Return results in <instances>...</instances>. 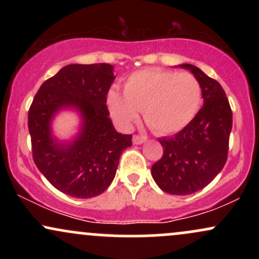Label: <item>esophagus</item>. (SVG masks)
<instances>
[{"label":"esophagus","mask_w":259,"mask_h":259,"mask_svg":"<svg viewBox=\"0 0 259 259\" xmlns=\"http://www.w3.org/2000/svg\"><path fill=\"white\" fill-rule=\"evenodd\" d=\"M146 140H147L146 136H142V135H134V138H133V142H134V145H141V144H144V142L146 141Z\"/></svg>","instance_id":"esophagus-1"}]
</instances>
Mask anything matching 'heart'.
<instances>
[{
  "instance_id": "obj_1",
  "label": "heart",
  "mask_w": 259,
  "mask_h": 259,
  "mask_svg": "<svg viewBox=\"0 0 259 259\" xmlns=\"http://www.w3.org/2000/svg\"><path fill=\"white\" fill-rule=\"evenodd\" d=\"M123 95L111 90L107 96L109 112L118 124L130 127L139 111L153 132L175 134L195 119L202 105V89L196 76L165 69H142L130 74Z\"/></svg>"
}]
</instances>
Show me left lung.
<instances>
[{
    "label": "left lung",
    "mask_w": 259,
    "mask_h": 259,
    "mask_svg": "<svg viewBox=\"0 0 259 259\" xmlns=\"http://www.w3.org/2000/svg\"><path fill=\"white\" fill-rule=\"evenodd\" d=\"M190 70L202 89L203 107L195 119L174 136L159 139L163 156L151 168L153 180L170 195H191L206 187L221 173L228 158L233 113L218 81L192 64Z\"/></svg>",
    "instance_id": "left-lung-1"
}]
</instances>
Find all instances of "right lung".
<instances>
[{"label": "right lung", "mask_w": 259, "mask_h": 259, "mask_svg": "<svg viewBox=\"0 0 259 259\" xmlns=\"http://www.w3.org/2000/svg\"><path fill=\"white\" fill-rule=\"evenodd\" d=\"M113 70L107 63L65 65L40 86L29 109L35 164L56 189L72 197L102 194L114 179L121 152L132 146L133 136L114 129L106 106ZM64 109L80 117L78 133L69 142L52 133L53 119Z\"/></svg>", "instance_id": "add662e5"}]
</instances>
